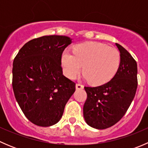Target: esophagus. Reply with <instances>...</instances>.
Here are the masks:
<instances>
[{
	"instance_id": "34e87169",
	"label": "esophagus",
	"mask_w": 148,
	"mask_h": 148,
	"mask_svg": "<svg viewBox=\"0 0 148 148\" xmlns=\"http://www.w3.org/2000/svg\"><path fill=\"white\" fill-rule=\"evenodd\" d=\"M83 85L81 84H76V89H83Z\"/></svg>"
}]
</instances>
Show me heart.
<instances>
[{
  "label": "heart",
  "instance_id": "1",
  "mask_svg": "<svg viewBox=\"0 0 148 148\" xmlns=\"http://www.w3.org/2000/svg\"><path fill=\"white\" fill-rule=\"evenodd\" d=\"M74 54L64 51L62 64L65 75L74 79L79 74L83 66L85 79L91 84L102 85L113 78L120 64L117 49L97 42H87L77 45Z\"/></svg>",
  "mask_w": 148,
  "mask_h": 148
}]
</instances>
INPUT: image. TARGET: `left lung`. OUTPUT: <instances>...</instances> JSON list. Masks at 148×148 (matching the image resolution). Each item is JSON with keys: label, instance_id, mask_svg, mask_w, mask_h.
I'll return each mask as SVG.
<instances>
[{"label": "left lung", "instance_id": "left-lung-1", "mask_svg": "<svg viewBox=\"0 0 148 148\" xmlns=\"http://www.w3.org/2000/svg\"><path fill=\"white\" fill-rule=\"evenodd\" d=\"M120 53V64L112 79L95 87L85 86L87 99L83 114L88 125L97 130L110 127L125 115L138 87V66L130 53L115 44Z\"/></svg>", "mask_w": 148, "mask_h": 148}]
</instances>
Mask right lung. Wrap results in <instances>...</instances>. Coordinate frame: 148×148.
<instances>
[{"label":"right lung","instance_id":"1","mask_svg":"<svg viewBox=\"0 0 148 148\" xmlns=\"http://www.w3.org/2000/svg\"><path fill=\"white\" fill-rule=\"evenodd\" d=\"M71 43L65 36H44L24 44L15 57V97L34 125L50 127L57 123L75 92V83L63 75L62 68V53Z\"/></svg>","mask_w":148,"mask_h":148}]
</instances>
